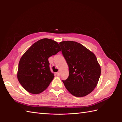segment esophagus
Segmentation results:
<instances>
[{
	"label": "esophagus",
	"mask_w": 122,
	"mask_h": 122,
	"mask_svg": "<svg viewBox=\"0 0 122 122\" xmlns=\"http://www.w3.org/2000/svg\"><path fill=\"white\" fill-rule=\"evenodd\" d=\"M56 74V75H57V76H60V72H57Z\"/></svg>",
	"instance_id": "1"
}]
</instances>
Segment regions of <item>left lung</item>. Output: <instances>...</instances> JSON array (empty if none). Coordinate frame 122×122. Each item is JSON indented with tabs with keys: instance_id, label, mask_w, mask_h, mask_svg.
Masks as SVG:
<instances>
[{
	"instance_id": "obj_1",
	"label": "left lung",
	"mask_w": 122,
	"mask_h": 122,
	"mask_svg": "<svg viewBox=\"0 0 122 122\" xmlns=\"http://www.w3.org/2000/svg\"><path fill=\"white\" fill-rule=\"evenodd\" d=\"M60 45L69 70L68 78L62 80L66 88L75 97L89 94L97 86L101 75L95 55L76 42L62 41Z\"/></svg>"
}]
</instances>
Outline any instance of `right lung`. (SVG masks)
<instances>
[{"label": "right lung", "mask_w": 122, "mask_h": 122, "mask_svg": "<svg viewBox=\"0 0 122 122\" xmlns=\"http://www.w3.org/2000/svg\"><path fill=\"white\" fill-rule=\"evenodd\" d=\"M61 51L58 44L49 39L40 40L29 48L20 59L17 73L25 90L38 94L46 89L54 77L48 58Z\"/></svg>", "instance_id": "add662e5"}]
</instances>
